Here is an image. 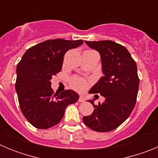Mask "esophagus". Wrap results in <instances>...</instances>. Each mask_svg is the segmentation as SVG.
I'll return each mask as SVG.
<instances>
[{
    "instance_id": "1",
    "label": "esophagus",
    "mask_w": 158,
    "mask_h": 158,
    "mask_svg": "<svg viewBox=\"0 0 158 158\" xmlns=\"http://www.w3.org/2000/svg\"><path fill=\"white\" fill-rule=\"evenodd\" d=\"M85 101V99H84L83 96H80L79 97V100H78V102H80V103H83V102Z\"/></svg>"
}]
</instances>
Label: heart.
I'll use <instances>...</instances> for the list:
<instances>
[{
	"label": "heart",
	"instance_id": "1",
	"mask_svg": "<svg viewBox=\"0 0 158 158\" xmlns=\"http://www.w3.org/2000/svg\"><path fill=\"white\" fill-rule=\"evenodd\" d=\"M70 84L73 89L78 91H84L88 87V82L84 79L79 77H73L71 79Z\"/></svg>",
	"mask_w": 158,
	"mask_h": 158
}]
</instances>
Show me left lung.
<instances>
[{
  "label": "left lung",
  "mask_w": 158,
  "mask_h": 158,
  "mask_svg": "<svg viewBox=\"0 0 158 158\" xmlns=\"http://www.w3.org/2000/svg\"><path fill=\"white\" fill-rule=\"evenodd\" d=\"M100 54L104 76L92 87L89 93H99L104 101L94 104L90 115L83 117L86 126L98 132H107L120 126L131 115L136 103L139 79L137 65L127 49L111 41H85Z\"/></svg>",
  "instance_id": "1"
}]
</instances>
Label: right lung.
I'll return each instance as SVG.
<instances>
[{
	"label": "right lung",
	"mask_w": 158,
	"mask_h": 158,
	"mask_svg": "<svg viewBox=\"0 0 158 158\" xmlns=\"http://www.w3.org/2000/svg\"><path fill=\"white\" fill-rule=\"evenodd\" d=\"M82 40H47L27 50L16 67V91L23 115L32 126L47 129L58 124L68 105L79 96L73 90L54 95L52 77L62 69L63 57Z\"/></svg>",
	"instance_id": "right-lung-1"
}]
</instances>
